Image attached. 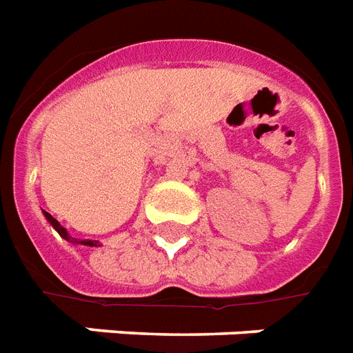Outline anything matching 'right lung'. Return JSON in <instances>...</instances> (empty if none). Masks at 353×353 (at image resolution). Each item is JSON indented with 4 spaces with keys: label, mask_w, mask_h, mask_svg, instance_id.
<instances>
[{
    "label": "right lung",
    "mask_w": 353,
    "mask_h": 353,
    "mask_svg": "<svg viewBox=\"0 0 353 353\" xmlns=\"http://www.w3.org/2000/svg\"><path fill=\"white\" fill-rule=\"evenodd\" d=\"M44 216H46V221H48V223H50L52 226H54V228L57 230V234H59V236L65 237L67 241H77L74 237H70L69 234H67V230H65L63 226H61V224L57 223L56 219H54V216H52L50 213H46V211H44ZM78 243H82V245H90V247H99V241H91V239H83V241H78Z\"/></svg>",
    "instance_id": "1"
}]
</instances>
